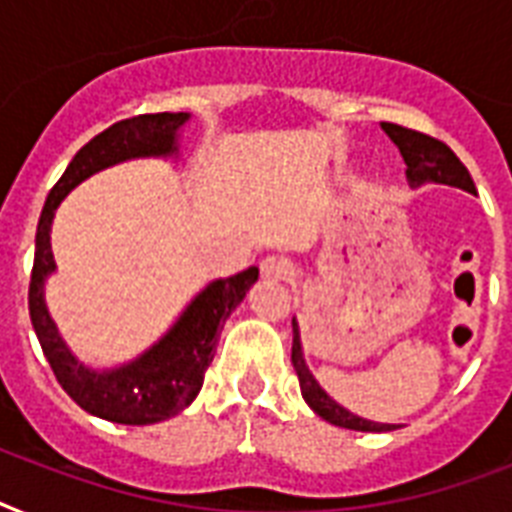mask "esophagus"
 I'll list each match as a JSON object with an SVG mask.
<instances>
[{"label":"esophagus","mask_w":512,"mask_h":512,"mask_svg":"<svg viewBox=\"0 0 512 512\" xmlns=\"http://www.w3.org/2000/svg\"><path fill=\"white\" fill-rule=\"evenodd\" d=\"M260 271H263V276H268V279L284 281V279H292L297 268H295V263L289 260V257L268 255L263 263H260Z\"/></svg>","instance_id":"1"}]
</instances>
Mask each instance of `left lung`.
Masks as SVG:
<instances>
[{"instance_id": "left-lung-1", "label": "left lung", "mask_w": 512, "mask_h": 512, "mask_svg": "<svg viewBox=\"0 0 512 512\" xmlns=\"http://www.w3.org/2000/svg\"><path fill=\"white\" fill-rule=\"evenodd\" d=\"M382 130L388 132V138L393 140L404 156L406 162V180L409 185H422V183H444V185H457L462 191L476 193V185H473V177H470L468 167L457 159L452 148L446 146L444 140L430 138L425 132L409 130V127H401V124L382 122ZM292 366H295L297 380H300V390H303V398L308 401L313 412L324 417L332 425H340V428L348 430H366V433H382V430H396V425H385V422H372L364 420V417H356L350 414L348 409H342L337 401L324 393L319 388V382L313 380V374L308 372V366L303 361V348H300V332H297V321H292Z\"/></svg>"}]
</instances>
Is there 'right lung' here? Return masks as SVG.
Instances as JSON below:
<instances>
[{
	"label": "right lung",
	"mask_w": 512,
	"mask_h": 512,
	"mask_svg": "<svg viewBox=\"0 0 512 512\" xmlns=\"http://www.w3.org/2000/svg\"><path fill=\"white\" fill-rule=\"evenodd\" d=\"M188 114H143L111 124L108 130L79 148L66 172L52 185L50 196L44 201L42 217L36 225V252L31 284H28V313L42 342V350L50 361L52 372L58 377L60 388L82 406L84 412L119 422V425H154L170 420L172 414L183 412L201 390L204 372L212 364L217 348V335L225 319L244 300L247 289L257 281V268L236 273L231 279L212 281L185 313L180 316L170 335L159 340V345L143 353L138 361L114 369V372H92L76 361L58 329L52 324L50 313L44 308V279L55 271L50 249L52 215L66 193L79 185L92 172L111 167L132 156H162L175 151V132L185 124Z\"/></svg>",
	"instance_id": "1"
}]
</instances>
